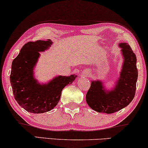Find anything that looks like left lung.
<instances>
[{
    "label": "left lung",
    "mask_w": 148,
    "mask_h": 148,
    "mask_svg": "<svg viewBox=\"0 0 148 148\" xmlns=\"http://www.w3.org/2000/svg\"><path fill=\"white\" fill-rule=\"evenodd\" d=\"M124 62L114 89L105 90L102 82L92 81L86 94V102L91 109L98 112L111 114L120 111L130 103L136 90L138 69L136 57L126 43H121Z\"/></svg>",
    "instance_id": "8db88e82"
}]
</instances>
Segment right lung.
Wrapping results in <instances>:
<instances>
[{
	"instance_id": "1",
	"label": "right lung",
	"mask_w": 148,
	"mask_h": 148,
	"mask_svg": "<svg viewBox=\"0 0 148 148\" xmlns=\"http://www.w3.org/2000/svg\"><path fill=\"white\" fill-rule=\"evenodd\" d=\"M53 42L37 40L25 43L12 61L10 83L15 99L20 106L32 113L51 111L59 101L62 91L71 84L77 76H58L46 84L37 83L34 69L40 56L39 52L47 50Z\"/></svg>"
}]
</instances>
